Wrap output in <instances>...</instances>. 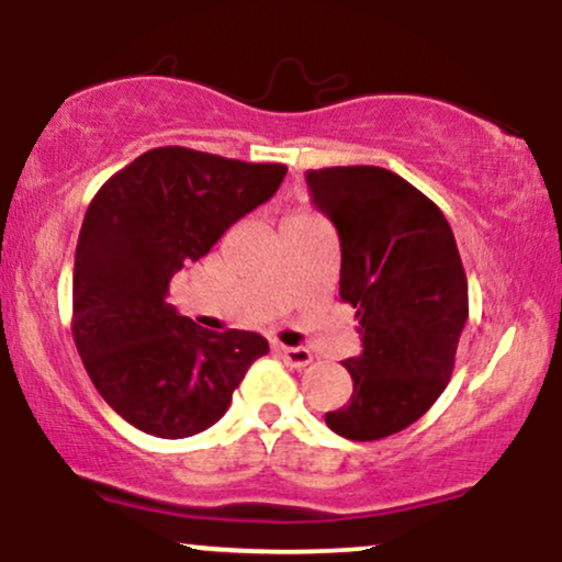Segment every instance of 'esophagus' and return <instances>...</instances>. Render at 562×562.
I'll list each match as a JSON object with an SVG mask.
<instances>
[{"instance_id": "1", "label": "esophagus", "mask_w": 562, "mask_h": 562, "mask_svg": "<svg viewBox=\"0 0 562 562\" xmlns=\"http://www.w3.org/2000/svg\"><path fill=\"white\" fill-rule=\"evenodd\" d=\"M280 353H282V359H285V362L290 364V367H306V364H312V351H308V348H293V346H282L280 348Z\"/></svg>"}]
</instances>
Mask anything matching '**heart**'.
I'll return each mask as SVG.
<instances>
[{"mask_svg": "<svg viewBox=\"0 0 562 562\" xmlns=\"http://www.w3.org/2000/svg\"><path fill=\"white\" fill-rule=\"evenodd\" d=\"M293 218H312V216H308V214H293L288 218V222H293Z\"/></svg>", "mask_w": 562, "mask_h": 562, "instance_id": "1", "label": "heart"}]
</instances>
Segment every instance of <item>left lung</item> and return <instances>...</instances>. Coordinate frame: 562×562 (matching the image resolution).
Segmentation results:
<instances>
[{"label":"left lung","mask_w":562,"mask_h":562,"mask_svg":"<svg viewBox=\"0 0 562 562\" xmlns=\"http://www.w3.org/2000/svg\"><path fill=\"white\" fill-rule=\"evenodd\" d=\"M340 237V299L357 308L362 353L346 359L353 393L325 423L378 441L420 420L441 396L468 322L454 232L417 187L380 166L306 173Z\"/></svg>","instance_id":"1"}]
</instances>
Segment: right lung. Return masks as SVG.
I'll list each match as a JSON object with an SVG mask.
<instances>
[{
	"mask_svg": "<svg viewBox=\"0 0 562 562\" xmlns=\"http://www.w3.org/2000/svg\"><path fill=\"white\" fill-rule=\"evenodd\" d=\"M285 173L282 164L156 147L89 203L74 263V340L94 389L134 428L158 438L211 428L269 351L259 333L205 330L166 295L171 277L267 203Z\"/></svg>",
	"mask_w": 562,
	"mask_h": 562,
	"instance_id": "obj_1",
	"label": "right lung"
}]
</instances>
